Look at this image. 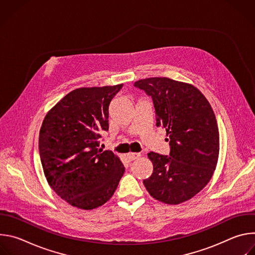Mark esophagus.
I'll return each mask as SVG.
<instances>
[{
    "label": "esophagus",
    "mask_w": 255,
    "mask_h": 255,
    "mask_svg": "<svg viewBox=\"0 0 255 255\" xmlns=\"http://www.w3.org/2000/svg\"><path fill=\"white\" fill-rule=\"evenodd\" d=\"M140 153H134V152H129L128 154H127V157H128V159L129 160H134V159H136V158H138V157H140Z\"/></svg>",
    "instance_id": "esophagus-1"
}]
</instances>
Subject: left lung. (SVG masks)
Segmentation results:
<instances>
[{
    "instance_id": "left-lung-1",
    "label": "left lung",
    "mask_w": 255,
    "mask_h": 255,
    "mask_svg": "<svg viewBox=\"0 0 255 255\" xmlns=\"http://www.w3.org/2000/svg\"><path fill=\"white\" fill-rule=\"evenodd\" d=\"M152 97L156 125L166 130L169 156L149 152L153 165L143 184L155 200L178 205L200 193L210 181L219 157V129L213 109L195 86L168 78L134 83Z\"/></svg>"
}]
</instances>
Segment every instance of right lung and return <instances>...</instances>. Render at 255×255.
Returning <instances> with one entry per match:
<instances>
[{"mask_svg":"<svg viewBox=\"0 0 255 255\" xmlns=\"http://www.w3.org/2000/svg\"><path fill=\"white\" fill-rule=\"evenodd\" d=\"M123 84L79 88L47 112L39 132V153L50 188L82 210L112 198L125 167L110 150L99 148L109 129V105Z\"/></svg>","mask_w":255,"mask_h":255,"instance_id":"right-lung-1","label":"right lung"}]
</instances>
